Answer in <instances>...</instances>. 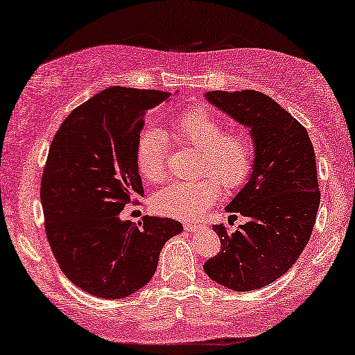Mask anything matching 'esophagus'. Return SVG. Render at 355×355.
Segmentation results:
<instances>
[{
	"mask_svg": "<svg viewBox=\"0 0 355 355\" xmlns=\"http://www.w3.org/2000/svg\"><path fill=\"white\" fill-rule=\"evenodd\" d=\"M184 227H186V231H189V232H198L203 230L202 225H192V223H186Z\"/></svg>",
	"mask_w": 355,
	"mask_h": 355,
	"instance_id": "34e87169",
	"label": "esophagus"
}]
</instances>
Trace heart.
I'll use <instances>...</instances> for the list:
<instances>
[{"label": "heart", "mask_w": 355, "mask_h": 355, "mask_svg": "<svg viewBox=\"0 0 355 355\" xmlns=\"http://www.w3.org/2000/svg\"><path fill=\"white\" fill-rule=\"evenodd\" d=\"M169 135L200 150L198 173L211 174L196 181H174L153 196V207L163 215L192 220L200 216L220 197L221 186L239 187L254 168L255 148L244 129L225 130V123L213 111L196 106L179 113L169 125ZM139 173L150 182L166 176L164 140L157 130H147L137 144Z\"/></svg>", "instance_id": "1"}]
</instances>
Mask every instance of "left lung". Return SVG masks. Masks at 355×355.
<instances>
[{
  "label": "left lung",
  "instance_id": "obj_1",
  "mask_svg": "<svg viewBox=\"0 0 355 355\" xmlns=\"http://www.w3.org/2000/svg\"><path fill=\"white\" fill-rule=\"evenodd\" d=\"M205 98L249 128L255 158L245 186L226 205L247 223L234 232L213 226L221 250L203 270L231 291L265 288L295 263L312 234L320 205L313 145L307 129L268 95L215 90Z\"/></svg>",
  "mask_w": 355,
  "mask_h": 355
}]
</instances>
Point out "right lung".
Masks as SVG:
<instances>
[{
  "mask_svg": "<svg viewBox=\"0 0 355 355\" xmlns=\"http://www.w3.org/2000/svg\"><path fill=\"white\" fill-rule=\"evenodd\" d=\"M171 98L159 90L110 87L64 119L43 169L45 231L62 273L101 299H124L153 278L164 242L182 232L171 218L121 220L144 196L137 144L145 113Z\"/></svg>",
  "mask_w": 355,
  "mask_h": 355,
  "instance_id": "1",
  "label": "right lung"
}]
</instances>
